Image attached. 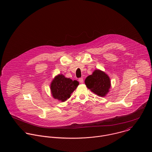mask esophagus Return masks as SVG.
<instances>
[{
  "label": "esophagus",
  "instance_id": "1",
  "mask_svg": "<svg viewBox=\"0 0 152 152\" xmlns=\"http://www.w3.org/2000/svg\"><path fill=\"white\" fill-rule=\"evenodd\" d=\"M78 80H79V82L80 83H83V78H82V77H81V78H79Z\"/></svg>",
  "mask_w": 152,
  "mask_h": 152
}]
</instances>
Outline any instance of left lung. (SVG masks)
<instances>
[{
    "instance_id": "left-lung-1",
    "label": "left lung",
    "mask_w": 152,
    "mask_h": 152,
    "mask_svg": "<svg viewBox=\"0 0 152 152\" xmlns=\"http://www.w3.org/2000/svg\"><path fill=\"white\" fill-rule=\"evenodd\" d=\"M87 88L99 96L104 97L111 88V80L104 72L96 70L85 80Z\"/></svg>"
}]
</instances>
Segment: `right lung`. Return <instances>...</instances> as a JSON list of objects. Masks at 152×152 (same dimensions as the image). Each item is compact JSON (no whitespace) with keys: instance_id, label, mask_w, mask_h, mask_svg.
Here are the masks:
<instances>
[{"instance_id":"right-lung-1","label":"right lung","mask_w":152,"mask_h":152,"mask_svg":"<svg viewBox=\"0 0 152 152\" xmlns=\"http://www.w3.org/2000/svg\"><path fill=\"white\" fill-rule=\"evenodd\" d=\"M79 82L67 78L63 75H57L50 84V90L53 97L61 102L69 99L71 94L79 85Z\"/></svg>"}]
</instances>
